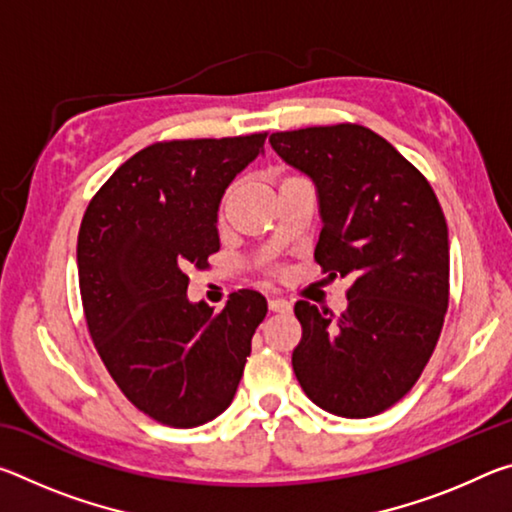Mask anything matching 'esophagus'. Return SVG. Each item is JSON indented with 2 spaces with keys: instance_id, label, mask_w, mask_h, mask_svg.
Here are the masks:
<instances>
[{
  "instance_id": "34e87169",
  "label": "esophagus",
  "mask_w": 512,
  "mask_h": 512,
  "mask_svg": "<svg viewBox=\"0 0 512 512\" xmlns=\"http://www.w3.org/2000/svg\"><path fill=\"white\" fill-rule=\"evenodd\" d=\"M268 309H271L273 314H289L291 302L284 300V298H271V300H268Z\"/></svg>"
}]
</instances>
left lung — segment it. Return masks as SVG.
<instances>
[{"instance_id": "obj_1", "label": "left lung", "mask_w": 512, "mask_h": 512, "mask_svg": "<svg viewBox=\"0 0 512 512\" xmlns=\"http://www.w3.org/2000/svg\"><path fill=\"white\" fill-rule=\"evenodd\" d=\"M268 142L316 183V264L352 280L341 316L296 302L293 372L323 411L370 418L411 391L436 350L449 305L443 207L429 180L366 126H311Z\"/></svg>"}]
</instances>
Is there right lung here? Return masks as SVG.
<instances>
[{"label":"right lung","instance_id":"right-lung-1","mask_svg":"<svg viewBox=\"0 0 512 512\" xmlns=\"http://www.w3.org/2000/svg\"><path fill=\"white\" fill-rule=\"evenodd\" d=\"M268 133L155 142L92 196L79 230L88 332L128 402L155 422L192 429L228 409L266 316L239 289L214 311L187 300L189 271L219 253L216 212Z\"/></svg>","mask_w":512,"mask_h":512}]
</instances>
